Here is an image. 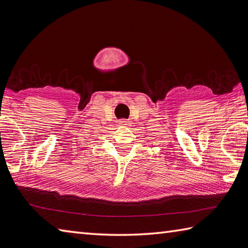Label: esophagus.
<instances>
[{
    "mask_svg": "<svg viewBox=\"0 0 248 248\" xmlns=\"http://www.w3.org/2000/svg\"><path fill=\"white\" fill-rule=\"evenodd\" d=\"M119 124H120L121 125H130V124H131L130 121H128V120H121Z\"/></svg>",
    "mask_w": 248,
    "mask_h": 248,
    "instance_id": "34e87169",
    "label": "esophagus"
}]
</instances>
